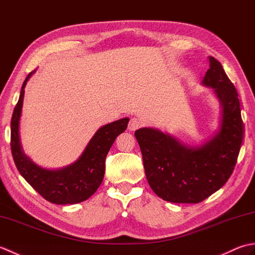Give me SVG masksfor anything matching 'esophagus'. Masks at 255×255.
<instances>
[{
	"label": "esophagus",
	"instance_id": "34e87169",
	"mask_svg": "<svg viewBox=\"0 0 255 255\" xmlns=\"http://www.w3.org/2000/svg\"><path fill=\"white\" fill-rule=\"evenodd\" d=\"M141 125H142V123H141V121H140L139 118L132 117L130 121H129L128 129H129V130H131V131H134V130H137L138 128L141 127Z\"/></svg>",
	"mask_w": 255,
	"mask_h": 255
}]
</instances>
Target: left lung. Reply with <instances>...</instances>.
I'll return each instance as SVG.
<instances>
[{"label": "left lung", "mask_w": 255, "mask_h": 255, "mask_svg": "<svg viewBox=\"0 0 255 255\" xmlns=\"http://www.w3.org/2000/svg\"><path fill=\"white\" fill-rule=\"evenodd\" d=\"M203 84L214 90L221 105L219 130L208 141L188 147L159 129L134 132L149 185L166 202H203L227 183L239 155L245 129L238 92L214 57Z\"/></svg>", "instance_id": "8db88e82"}]
</instances>
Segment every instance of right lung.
<instances>
[{"instance_id":"obj_1","label":"right lung","mask_w":255,"mask_h":255,"mask_svg":"<svg viewBox=\"0 0 255 255\" xmlns=\"http://www.w3.org/2000/svg\"><path fill=\"white\" fill-rule=\"evenodd\" d=\"M34 72H30L24 81L10 121V150L15 165L27 183L48 202L57 205L84 202L100 187L104 178L106 155L118 134L126 130L129 118H122L101 127L74 163L59 170L38 166L24 154L18 132L24 89Z\"/></svg>"}]
</instances>
